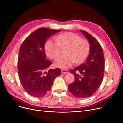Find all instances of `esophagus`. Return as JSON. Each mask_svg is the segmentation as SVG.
<instances>
[{"mask_svg":"<svg viewBox=\"0 0 123 123\" xmlns=\"http://www.w3.org/2000/svg\"><path fill=\"white\" fill-rule=\"evenodd\" d=\"M61 72H62V73L63 74H64L67 73L68 72L67 70H65V69H62V70H61Z\"/></svg>","mask_w":123,"mask_h":123,"instance_id":"esophagus-1","label":"esophagus"}]
</instances>
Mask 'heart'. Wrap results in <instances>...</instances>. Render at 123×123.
<instances>
[{
    "instance_id": "heart-1",
    "label": "heart",
    "mask_w": 123,
    "mask_h": 123,
    "mask_svg": "<svg viewBox=\"0 0 123 123\" xmlns=\"http://www.w3.org/2000/svg\"><path fill=\"white\" fill-rule=\"evenodd\" d=\"M55 41L49 39L45 45L46 55L51 59H55L61 53V48L63 49L65 55L55 60L56 67L65 69L84 61L90 52V44L84 39L72 32H66L55 37Z\"/></svg>"
}]
</instances>
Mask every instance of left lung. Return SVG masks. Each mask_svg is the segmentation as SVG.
<instances>
[{
	"instance_id": "8db88e82",
	"label": "left lung",
	"mask_w": 123,
	"mask_h": 123,
	"mask_svg": "<svg viewBox=\"0 0 123 123\" xmlns=\"http://www.w3.org/2000/svg\"><path fill=\"white\" fill-rule=\"evenodd\" d=\"M80 31L89 42L90 52L84 63L71 70L75 80L69 85L68 89L75 97L84 98L92 96L101 84L104 76V57L102 48L96 39L85 31Z\"/></svg>"
}]
</instances>
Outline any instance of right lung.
<instances>
[{"label": "right lung", "mask_w": 123, "mask_h": 123, "mask_svg": "<svg viewBox=\"0 0 123 123\" xmlns=\"http://www.w3.org/2000/svg\"><path fill=\"white\" fill-rule=\"evenodd\" d=\"M60 31L40 28L30 34L22 43L18 59V72L21 85L30 96L40 98L51 89L53 81L61 74L59 68L46 71L51 65L46 59L44 45L51 36Z\"/></svg>", "instance_id": "obj_1"}]
</instances>
